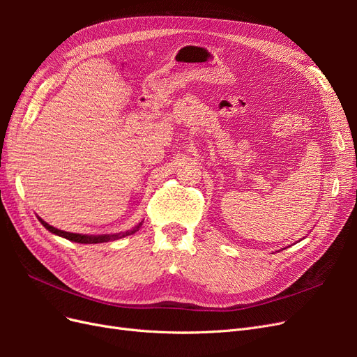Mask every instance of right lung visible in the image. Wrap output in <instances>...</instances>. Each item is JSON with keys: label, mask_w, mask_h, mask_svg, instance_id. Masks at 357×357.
<instances>
[{"label": "right lung", "mask_w": 357, "mask_h": 357, "mask_svg": "<svg viewBox=\"0 0 357 357\" xmlns=\"http://www.w3.org/2000/svg\"><path fill=\"white\" fill-rule=\"evenodd\" d=\"M38 220L41 222V225L45 226V228L47 231H50L52 234L55 235H59L62 236V238H67L70 241H74V243H80V244H98V243H107L110 240H117V238H122V236H126V235H131L134 232H137L139 229V226L143 225V222H139L135 228H132L131 231H126L123 234H113V235H83V234H73V232H66V231H61V229H56L53 228V226H50L47 222H45L43 219L38 218Z\"/></svg>", "instance_id": "1"}]
</instances>
